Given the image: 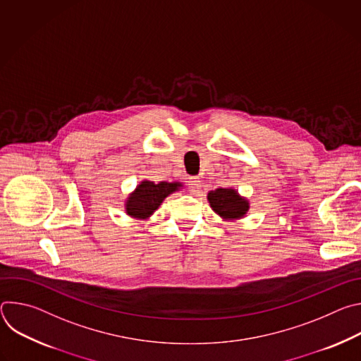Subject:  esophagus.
Returning a JSON list of instances; mask_svg holds the SVG:
<instances>
[{"mask_svg":"<svg viewBox=\"0 0 361 361\" xmlns=\"http://www.w3.org/2000/svg\"><path fill=\"white\" fill-rule=\"evenodd\" d=\"M200 188H201V181H200V178H198V177H191V178L188 180V190H190V192L197 194V192L200 191Z\"/></svg>","mask_w":361,"mask_h":361,"instance_id":"obj_1","label":"esophagus"}]
</instances>
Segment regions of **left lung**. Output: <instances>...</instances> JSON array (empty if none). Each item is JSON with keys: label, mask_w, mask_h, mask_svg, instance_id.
<instances>
[{"label": "left lung", "mask_w": 361, "mask_h": 361, "mask_svg": "<svg viewBox=\"0 0 361 361\" xmlns=\"http://www.w3.org/2000/svg\"><path fill=\"white\" fill-rule=\"evenodd\" d=\"M213 210L226 220L241 219L248 212V201L233 188H217L207 195Z\"/></svg>", "instance_id": "8db88e82"}]
</instances>
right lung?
Wrapping results in <instances>:
<instances>
[{
  "label": "right lung",
  "instance_id": "add662e5",
  "mask_svg": "<svg viewBox=\"0 0 361 361\" xmlns=\"http://www.w3.org/2000/svg\"><path fill=\"white\" fill-rule=\"evenodd\" d=\"M178 187H181V183L161 181L154 184L152 181H142L128 197L126 212L134 219H148L160 207L164 198L177 191Z\"/></svg>",
  "mask_w": 361,
  "mask_h": 361
}]
</instances>
